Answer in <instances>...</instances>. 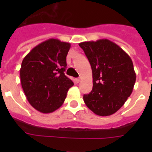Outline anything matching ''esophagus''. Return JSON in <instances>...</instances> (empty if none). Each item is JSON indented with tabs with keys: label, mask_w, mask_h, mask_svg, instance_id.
<instances>
[{
	"label": "esophagus",
	"mask_w": 152,
	"mask_h": 152,
	"mask_svg": "<svg viewBox=\"0 0 152 152\" xmlns=\"http://www.w3.org/2000/svg\"><path fill=\"white\" fill-rule=\"evenodd\" d=\"M76 80V83H80V78H76V80Z\"/></svg>",
	"instance_id": "34e87169"
}]
</instances>
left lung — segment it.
<instances>
[{
  "label": "left lung",
  "mask_w": 152,
  "mask_h": 152,
  "mask_svg": "<svg viewBox=\"0 0 152 152\" xmlns=\"http://www.w3.org/2000/svg\"><path fill=\"white\" fill-rule=\"evenodd\" d=\"M79 46L92 69V91L83 95L86 106L99 116L116 113L133 90L136 72L132 59L108 39L83 42Z\"/></svg>",
  "instance_id": "obj_1"
}]
</instances>
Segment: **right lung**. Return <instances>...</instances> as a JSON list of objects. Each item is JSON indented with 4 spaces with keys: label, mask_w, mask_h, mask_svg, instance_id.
<instances>
[{
    "label": "right lung",
    "mask_w": 152,
    "mask_h": 152,
    "mask_svg": "<svg viewBox=\"0 0 152 152\" xmlns=\"http://www.w3.org/2000/svg\"><path fill=\"white\" fill-rule=\"evenodd\" d=\"M71 44L50 39L32 49L23 58L20 81L29 103L39 112L52 113L64 103L73 82L64 75Z\"/></svg>",
    "instance_id": "1"
}]
</instances>
